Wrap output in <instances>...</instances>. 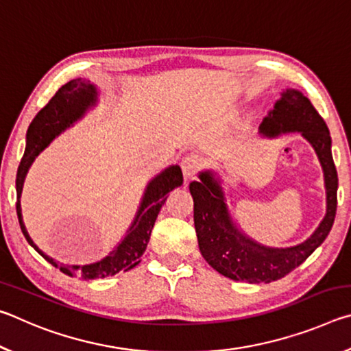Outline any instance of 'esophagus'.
Listing matches in <instances>:
<instances>
[{
  "mask_svg": "<svg viewBox=\"0 0 351 351\" xmlns=\"http://www.w3.org/2000/svg\"><path fill=\"white\" fill-rule=\"evenodd\" d=\"M201 165H203V159H201L198 154H189V156L182 159L181 169L186 181L192 180V178L197 175V171L201 169Z\"/></svg>",
  "mask_w": 351,
  "mask_h": 351,
  "instance_id": "1",
  "label": "esophagus"
}]
</instances>
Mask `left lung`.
<instances>
[{"label":"left lung","instance_id":"left-lung-1","mask_svg":"<svg viewBox=\"0 0 351 351\" xmlns=\"http://www.w3.org/2000/svg\"><path fill=\"white\" fill-rule=\"evenodd\" d=\"M258 130L266 138L299 132L317 154L325 178L326 213L310 239L282 249L263 246L249 239L234 224L224 203L223 189L210 170L201 171L199 181L190 182L189 189L193 198V221L199 251L207 263L232 280L269 283L304 263L330 234L337 207V171L331 156L328 127L300 91H283Z\"/></svg>","mask_w":351,"mask_h":351}]
</instances>
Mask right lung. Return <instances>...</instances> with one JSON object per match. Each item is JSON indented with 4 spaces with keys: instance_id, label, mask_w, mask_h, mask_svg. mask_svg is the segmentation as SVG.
<instances>
[{
    "instance_id": "add662e5",
    "label": "right lung",
    "mask_w": 351,
    "mask_h": 351,
    "mask_svg": "<svg viewBox=\"0 0 351 351\" xmlns=\"http://www.w3.org/2000/svg\"><path fill=\"white\" fill-rule=\"evenodd\" d=\"M97 102V90L90 80L86 79H74L63 85L56 93L45 108L38 111L34 117L31 125L27 128L26 134V150L23 154L19 173H16V215H19L20 228L23 235L26 237L29 245L37 251L46 261L52 266L60 269L66 276H79L83 280H93V278H104L108 276H114L119 271H128L134 268L141 261V255L145 252V247L150 241V234L156 221L158 213L167 199V193L175 187L182 184V171L180 165H170L169 169L161 171L158 176L148 182L145 189L144 198L136 213L134 221L130 226L127 234L121 243L112 249V251L100 261L91 265H58L54 258L43 254L38 246L32 241L27 234V229L23 223L20 197L27 170L31 167L34 159L38 156L40 152L51 144L56 136L60 134L64 130L69 128L74 122L85 114L88 108L96 105Z\"/></svg>"
}]
</instances>
